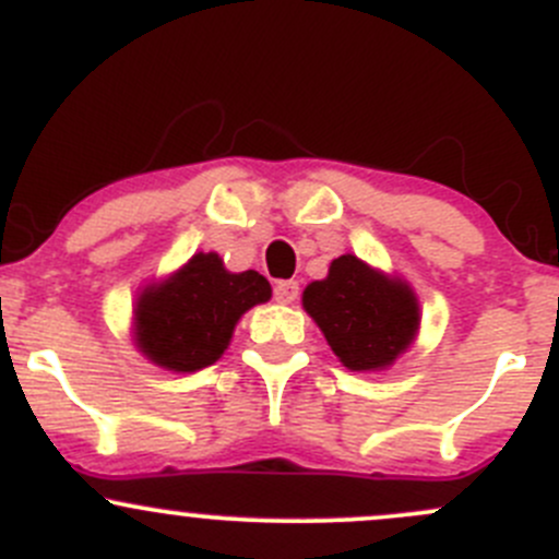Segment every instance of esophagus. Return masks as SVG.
<instances>
[{"label": "esophagus", "mask_w": 559, "mask_h": 559, "mask_svg": "<svg viewBox=\"0 0 559 559\" xmlns=\"http://www.w3.org/2000/svg\"><path fill=\"white\" fill-rule=\"evenodd\" d=\"M273 295L278 302H295L297 295H300V284L297 281H278L273 286Z\"/></svg>", "instance_id": "obj_1"}]
</instances>
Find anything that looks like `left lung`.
<instances>
[{"label": "left lung", "mask_w": 559, "mask_h": 559, "mask_svg": "<svg viewBox=\"0 0 559 559\" xmlns=\"http://www.w3.org/2000/svg\"><path fill=\"white\" fill-rule=\"evenodd\" d=\"M302 308L352 371L390 366L420 322L409 286L384 278L352 253L333 259L328 278L306 286Z\"/></svg>", "instance_id": "left-lung-1"}]
</instances>
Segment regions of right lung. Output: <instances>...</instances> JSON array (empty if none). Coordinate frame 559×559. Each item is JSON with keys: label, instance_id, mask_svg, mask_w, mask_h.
<instances>
[{"label": "right lung", "instance_id": "right-lung-1", "mask_svg": "<svg viewBox=\"0 0 559 559\" xmlns=\"http://www.w3.org/2000/svg\"><path fill=\"white\" fill-rule=\"evenodd\" d=\"M270 295L257 270L229 273L218 253H197L169 281L144 292L135 308V344L158 366L199 371L224 355L237 319Z\"/></svg>", "mask_w": 559, "mask_h": 559}]
</instances>
